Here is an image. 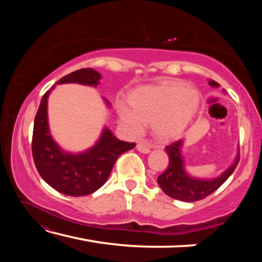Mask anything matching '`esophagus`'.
I'll use <instances>...</instances> for the list:
<instances>
[{"label":"esophagus","mask_w":262,"mask_h":262,"mask_svg":"<svg viewBox=\"0 0 262 262\" xmlns=\"http://www.w3.org/2000/svg\"><path fill=\"white\" fill-rule=\"evenodd\" d=\"M136 149L142 154H149L150 152V147L147 143H144V142H140V143H137Z\"/></svg>","instance_id":"esophagus-1"}]
</instances>
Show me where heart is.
<instances>
[{"label":"heart","mask_w":262,"mask_h":262,"mask_svg":"<svg viewBox=\"0 0 262 262\" xmlns=\"http://www.w3.org/2000/svg\"><path fill=\"white\" fill-rule=\"evenodd\" d=\"M201 95L198 89L180 79H165L143 85L128 96V105L118 104V113L125 127L140 133L151 123L156 139L168 142L179 137L193 121Z\"/></svg>","instance_id":"heart-1"}]
</instances>
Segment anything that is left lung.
<instances>
[{
	"instance_id": "8db88e82",
	"label": "left lung",
	"mask_w": 262,
	"mask_h": 262,
	"mask_svg": "<svg viewBox=\"0 0 262 262\" xmlns=\"http://www.w3.org/2000/svg\"><path fill=\"white\" fill-rule=\"evenodd\" d=\"M209 85L219 88L220 84L214 79H209ZM184 145V140L176 141L165 148L170 162L168 166L163 173L157 178V183L163 192L176 200L194 202L205 199L208 195L223 185L234 168L238 165L239 154L236 156L231 166L228 167L223 173L214 179H201L187 173L185 168V163L181 148Z\"/></svg>"
}]
</instances>
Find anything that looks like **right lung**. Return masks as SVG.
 Segmentation results:
<instances>
[{
    "instance_id": "right-lung-1",
    "label": "right lung",
    "mask_w": 262,
    "mask_h": 262,
    "mask_svg": "<svg viewBox=\"0 0 262 262\" xmlns=\"http://www.w3.org/2000/svg\"><path fill=\"white\" fill-rule=\"evenodd\" d=\"M100 78L101 75L95 69L84 68L66 75L56 84L78 83L96 88ZM54 88L55 84L42 96L34 119L32 156L35 167L57 192L69 196L89 195L106 183L119 156L134 148L135 143L120 141L105 127L96 144L85 151L72 154L62 150L53 140L48 126L47 100ZM104 100L110 107L108 100Z\"/></svg>"
}]
</instances>
